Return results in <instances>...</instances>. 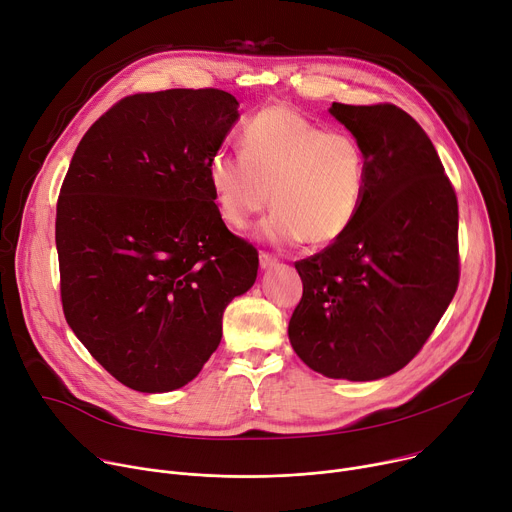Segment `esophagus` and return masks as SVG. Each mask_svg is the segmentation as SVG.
Wrapping results in <instances>:
<instances>
[{"instance_id":"1","label":"esophagus","mask_w":512,"mask_h":512,"mask_svg":"<svg viewBox=\"0 0 512 512\" xmlns=\"http://www.w3.org/2000/svg\"><path fill=\"white\" fill-rule=\"evenodd\" d=\"M259 263H261V269H271V267H276L280 261H278L276 255L261 251V253H259Z\"/></svg>"}]
</instances>
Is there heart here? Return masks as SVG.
I'll return each mask as SVG.
<instances>
[{
    "label": "heart",
    "mask_w": 512,
    "mask_h": 512,
    "mask_svg": "<svg viewBox=\"0 0 512 512\" xmlns=\"http://www.w3.org/2000/svg\"><path fill=\"white\" fill-rule=\"evenodd\" d=\"M208 179L226 224L245 228L271 197L261 226L267 241L329 245L356 222L368 185V160L356 135L321 125L288 107H267L243 129V154L220 148Z\"/></svg>",
    "instance_id": "heart-1"
}]
</instances>
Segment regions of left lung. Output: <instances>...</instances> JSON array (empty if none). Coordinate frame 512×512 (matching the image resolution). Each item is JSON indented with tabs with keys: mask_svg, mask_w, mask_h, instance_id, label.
<instances>
[{
	"mask_svg": "<svg viewBox=\"0 0 512 512\" xmlns=\"http://www.w3.org/2000/svg\"><path fill=\"white\" fill-rule=\"evenodd\" d=\"M329 113L364 146L366 197L339 241L294 263L302 298L288 337L329 379L377 381L422 350L457 292V195L426 131L399 107L333 102Z\"/></svg>",
	"mask_w": 512,
	"mask_h": 512,
	"instance_id": "left-lung-1",
	"label": "left lung"
}]
</instances>
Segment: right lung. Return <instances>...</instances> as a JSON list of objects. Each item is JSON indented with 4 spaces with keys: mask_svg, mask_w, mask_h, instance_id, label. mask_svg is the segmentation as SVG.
<instances>
[{
    "mask_svg": "<svg viewBox=\"0 0 512 512\" xmlns=\"http://www.w3.org/2000/svg\"><path fill=\"white\" fill-rule=\"evenodd\" d=\"M238 119L218 88L133 94L102 115L67 168L55 220L61 304L125 387L175 391L222 339V315L259 253L214 203L208 162Z\"/></svg>",
    "mask_w": 512,
    "mask_h": 512,
    "instance_id": "1",
    "label": "right lung"
}]
</instances>
